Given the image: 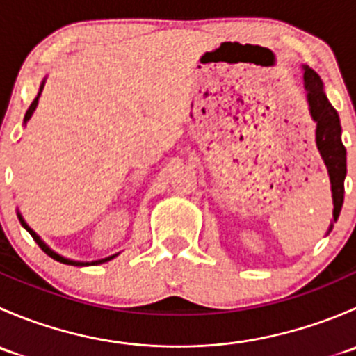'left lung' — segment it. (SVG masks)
<instances>
[{
    "mask_svg": "<svg viewBox=\"0 0 356 356\" xmlns=\"http://www.w3.org/2000/svg\"><path fill=\"white\" fill-rule=\"evenodd\" d=\"M303 84L307 91V103L312 120L315 122V145L327 167L332 191V220L329 232L332 231L334 222L337 220L343 208L344 200V177H346V148L341 141L339 115L329 103L324 92V82L315 70L303 65Z\"/></svg>",
    "mask_w": 356,
    "mask_h": 356,
    "instance_id": "1",
    "label": "left lung"
}]
</instances>
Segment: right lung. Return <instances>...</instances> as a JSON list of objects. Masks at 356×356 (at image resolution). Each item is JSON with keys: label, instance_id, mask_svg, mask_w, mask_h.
Wrapping results in <instances>:
<instances>
[{"label": "right lung", "instance_id": "right-lung-1", "mask_svg": "<svg viewBox=\"0 0 356 356\" xmlns=\"http://www.w3.org/2000/svg\"><path fill=\"white\" fill-rule=\"evenodd\" d=\"M44 82H46V79H42L41 86H39V92H38V96H35V98H34V102L31 103V106H29V110L25 111V117H24V125H27L29 118L32 117V113H34V110L38 108L39 96H41V92H42V88H44ZM17 215H19V220H20V224H22V227L25 229V231L29 232V234L32 236V238H34V241L38 243L39 248H41V250L44 251V253L48 254V257H51L53 260L60 261V264H65V265H74V267H86V265H102V264H105V261H110V260H113V258L117 257V254H118V253H115V254H111V257L102 258V260H95V261H79V260H70V258H65V257H62V254H60V253H56V251H53L51 248H49L48 245H46V243L42 241V239L39 238L38 234H35V231H32V229L29 227V224H27V222L24 220L22 213H20L19 210H17Z\"/></svg>", "mask_w": 356, "mask_h": 356}]
</instances>
